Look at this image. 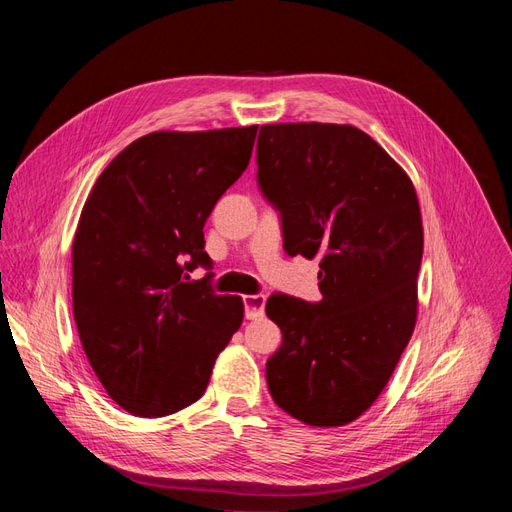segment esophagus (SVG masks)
Returning <instances> with one entry per match:
<instances>
[{
  "label": "esophagus",
  "instance_id": "esophagus-1",
  "mask_svg": "<svg viewBox=\"0 0 512 512\" xmlns=\"http://www.w3.org/2000/svg\"><path fill=\"white\" fill-rule=\"evenodd\" d=\"M243 303H245V318L258 320V318H262V314H265L267 297L265 294H245Z\"/></svg>",
  "mask_w": 512,
  "mask_h": 512
}]
</instances>
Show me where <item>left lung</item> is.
<instances>
[{"instance_id":"left-lung-1","label":"left lung","mask_w":512,"mask_h":512,"mask_svg":"<svg viewBox=\"0 0 512 512\" xmlns=\"http://www.w3.org/2000/svg\"><path fill=\"white\" fill-rule=\"evenodd\" d=\"M258 183L282 211L284 250L320 256V303L267 301L284 339L267 363L271 397L305 425H348L380 397L416 324L412 179L363 130L309 121L260 128Z\"/></svg>"}]
</instances>
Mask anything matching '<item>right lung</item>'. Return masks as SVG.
Segmentation results:
<instances>
[{
    "label": "right lung",
    "mask_w": 512,
    "mask_h": 512,
    "mask_svg": "<svg viewBox=\"0 0 512 512\" xmlns=\"http://www.w3.org/2000/svg\"><path fill=\"white\" fill-rule=\"evenodd\" d=\"M258 126L136 138L91 188L72 241V312L115 404L158 418L205 395L243 299L215 294L203 226L250 164Z\"/></svg>",
    "instance_id": "add662e5"
}]
</instances>
